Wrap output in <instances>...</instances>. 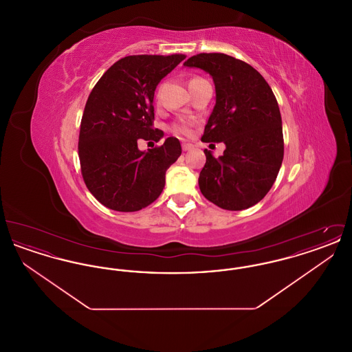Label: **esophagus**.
Returning <instances> with one entry per match:
<instances>
[{
    "label": "esophagus",
    "mask_w": 352,
    "mask_h": 352,
    "mask_svg": "<svg viewBox=\"0 0 352 352\" xmlns=\"http://www.w3.org/2000/svg\"><path fill=\"white\" fill-rule=\"evenodd\" d=\"M182 149H184V151H191V149H192V145L184 142V144H182Z\"/></svg>",
    "instance_id": "34e87169"
}]
</instances>
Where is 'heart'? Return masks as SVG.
<instances>
[{"instance_id": "1", "label": "heart", "mask_w": 352, "mask_h": 352, "mask_svg": "<svg viewBox=\"0 0 352 352\" xmlns=\"http://www.w3.org/2000/svg\"><path fill=\"white\" fill-rule=\"evenodd\" d=\"M174 132L178 134L190 133V131H188V128H187L186 125H175V126H174Z\"/></svg>"}]
</instances>
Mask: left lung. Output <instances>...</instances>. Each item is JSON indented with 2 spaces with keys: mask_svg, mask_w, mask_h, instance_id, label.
<instances>
[{
  "mask_svg": "<svg viewBox=\"0 0 352 352\" xmlns=\"http://www.w3.org/2000/svg\"><path fill=\"white\" fill-rule=\"evenodd\" d=\"M184 66L211 75L217 102L201 141L226 145L219 158L204 151L201 194L224 210L250 208L268 194L284 158L283 121L273 91L258 71L226 54H198Z\"/></svg>",
  "mask_w": 352,
  "mask_h": 352,
  "instance_id": "1",
  "label": "left lung"
}]
</instances>
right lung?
<instances>
[{
    "label": "right lung",
    "instance_id": "1",
    "mask_svg": "<svg viewBox=\"0 0 352 352\" xmlns=\"http://www.w3.org/2000/svg\"><path fill=\"white\" fill-rule=\"evenodd\" d=\"M184 55H131L118 60L94 87L85 102L79 134L84 182L105 207L133 212L155 201L165 174L181 155V142L140 151L138 141H160L153 129L154 91Z\"/></svg>",
    "mask_w": 352,
    "mask_h": 352
}]
</instances>
